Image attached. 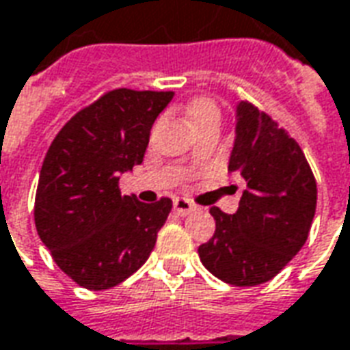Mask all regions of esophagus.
Segmentation results:
<instances>
[{"label":"esophagus","instance_id":"1","mask_svg":"<svg viewBox=\"0 0 350 350\" xmlns=\"http://www.w3.org/2000/svg\"><path fill=\"white\" fill-rule=\"evenodd\" d=\"M195 208H197V206H195L193 202H189L187 199H180V197L174 199V210L180 216H187V214H191Z\"/></svg>","mask_w":350,"mask_h":350}]
</instances>
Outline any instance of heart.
<instances>
[{
	"instance_id": "1",
	"label": "heart",
	"mask_w": 350,
	"mask_h": 350,
	"mask_svg": "<svg viewBox=\"0 0 350 350\" xmlns=\"http://www.w3.org/2000/svg\"><path fill=\"white\" fill-rule=\"evenodd\" d=\"M185 116H187V121L191 123V126L202 123L206 119H217L219 113H217L216 104L208 98H197L193 100L191 104L185 109Z\"/></svg>"
}]
</instances>
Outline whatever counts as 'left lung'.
<instances>
[{
    "mask_svg": "<svg viewBox=\"0 0 350 350\" xmlns=\"http://www.w3.org/2000/svg\"><path fill=\"white\" fill-rule=\"evenodd\" d=\"M229 172L246 182L239 208H210L216 231L199 246L210 273L233 286H258L284 269L309 237L317 182L301 148L267 113L239 102Z\"/></svg>",
    "mask_w": 350,
    "mask_h": 350,
    "instance_id": "obj_1",
    "label": "left lung"
}]
</instances>
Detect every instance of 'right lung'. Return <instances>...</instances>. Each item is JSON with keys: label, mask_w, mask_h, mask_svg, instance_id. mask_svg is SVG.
Returning <instances> with one entry per match:
<instances>
[{"label": "right lung", "mask_w": 350, "mask_h": 350, "mask_svg": "<svg viewBox=\"0 0 350 350\" xmlns=\"http://www.w3.org/2000/svg\"><path fill=\"white\" fill-rule=\"evenodd\" d=\"M174 92L117 89L68 121L51 144L36 193V229L56 265L87 290H107L146 263L172 200L121 195Z\"/></svg>", "instance_id": "right-lung-1"}]
</instances>
